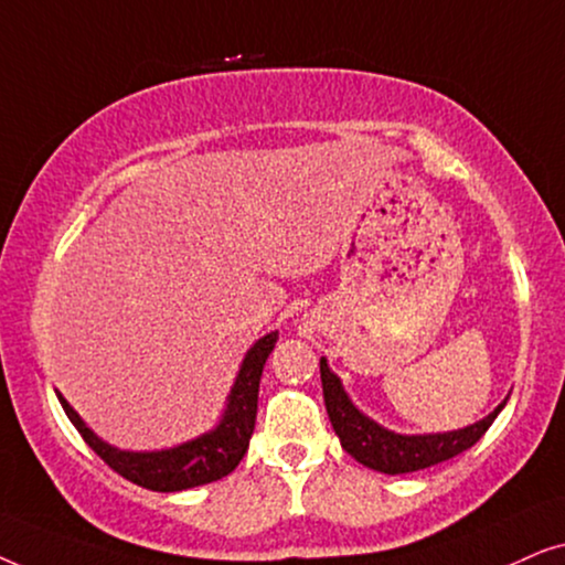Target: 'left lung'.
Returning <instances> with one entry per match:
<instances>
[{
  "instance_id": "1",
  "label": "left lung",
  "mask_w": 565,
  "mask_h": 565,
  "mask_svg": "<svg viewBox=\"0 0 565 565\" xmlns=\"http://www.w3.org/2000/svg\"><path fill=\"white\" fill-rule=\"evenodd\" d=\"M321 385L329 422L344 450L354 460L362 462V466L388 476L414 473V470L437 466V462L466 452L468 447H473L486 435V429L491 427L501 408L507 406L504 398L489 416L462 429L429 431V435H401V431L385 429L383 424L370 419L367 414H362L352 404L350 393L342 385V377L329 367L327 358H321Z\"/></svg>"
}]
</instances>
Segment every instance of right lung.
<instances>
[{"instance_id": "1", "label": "right lung", "mask_w": 565, "mask_h": 565, "mask_svg": "<svg viewBox=\"0 0 565 565\" xmlns=\"http://www.w3.org/2000/svg\"><path fill=\"white\" fill-rule=\"evenodd\" d=\"M275 342L277 331H269L244 354L242 367H238L236 381L231 385L226 398V408H223L221 419L213 429L188 439V443L164 447V450H120V447L105 443L103 437L95 435V429L87 427V422L74 412V406L64 398V393L56 391V396L58 404L64 406L68 422L84 437V443L115 473L151 491H188L195 489V486L221 481L244 458L254 431V422H257L259 377L269 352L275 350Z\"/></svg>"}]
</instances>
